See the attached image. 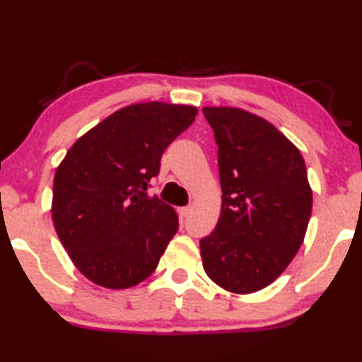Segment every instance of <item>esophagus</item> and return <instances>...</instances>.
<instances>
[{
	"instance_id": "esophagus-1",
	"label": "esophagus",
	"mask_w": 362,
	"mask_h": 362,
	"mask_svg": "<svg viewBox=\"0 0 362 362\" xmlns=\"http://www.w3.org/2000/svg\"><path fill=\"white\" fill-rule=\"evenodd\" d=\"M190 213H192V206H182V208H179V216L182 218V220H183V218H187L188 215H190Z\"/></svg>"
}]
</instances>
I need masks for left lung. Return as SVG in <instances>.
Masks as SVG:
<instances>
[{"mask_svg":"<svg viewBox=\"0 0 362 362\" xmlns=\"http://www.w3.org/2000/svg\"><path fill=\"white\" fill-rule=\"evenodd\" d=\"M218 146L221 215L200 241L203 269L221 288L252 293L272 284L302 246L312 188L300 151L261 116L205 106Z\"/></svg>","mask_w":362,"mask_h":362,"instance_id":"8db88e82","label":"left lung"}]
</instances>
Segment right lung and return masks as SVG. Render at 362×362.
I'll return each mask as SVG.
<instances>
[{"label":"right lung","mask_w":362,"mask_h":362,"mask_svg":"<svg viewBox=\"0 0 362 362\" xmlns=\"http://www.w3.org/2000/svg\"><path fill=\"white\" fill-rule=\"evenodd\" d=\"M190 105L124 106L70 147L54 177L52 220L75 267L96 285L128 288L156 271L179 230L174 208L147 195L160 157L193 121Z\"/></svg>","instance_id":"obj_1"}]
</instances>
